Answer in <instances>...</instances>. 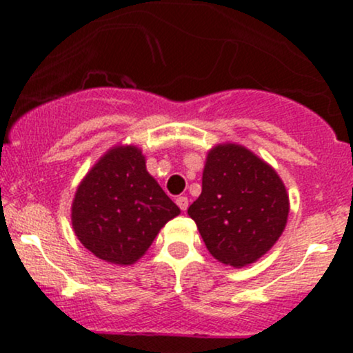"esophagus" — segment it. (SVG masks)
<instances>
[{
	"mask_svg": "<svg viewBox=\"0 0 353 353\" xmlns=\"http://www.w3.org/2000/svg\"><path fill=\"white\" fill-rule=\"evenodd\" d=\"M176 204L179 205L181 210H185V209H188V205H189V199L185 196H179L176 199Z\"/></svg>",
	"mask_w": 353,
	"mask_h": 353,
	"instance_id": "1",
	"label": "esophagus"
}]
</instances>
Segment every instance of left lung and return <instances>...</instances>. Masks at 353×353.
Segmentation results:
<instances>
[{
	"label": "left lung",
	"mask_w": 353,
	"mask_h": 353,
	"mask_svg": "<svg viewBox=\"0 0 353 353\" xmlns=\"http://www.w3.org/2000/svg\"><path fill=\"white\" fill-rule=\"evenodd\" d=\"M289 210L285 184L272 165L245 145L222 143L209 149L202 192L188 214L210 255L241 269L272 249Z\"/></svg>",
	"instance_id": "left-lung-1"
}]
</instances>
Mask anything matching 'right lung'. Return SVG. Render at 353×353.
Returning <instances> with one entry per match:
<instances>
[{
	"mask_svg": "<svg viewBox=\"0 0 353 353\" xmlns=\"http://www.w3.org/2000/svg\"><path fill=\"white\" fill-rule=\"evenodd\" d=\"M181 209L145 169L143 149L117 144L79 182L71 204L76 237L114 265H132Z\"/></svg>",
	"mask_w": 353,
	"mask_h": 353,
	"instance_id": "add662e5",
	"label": "right lung"
}]
</instances>
